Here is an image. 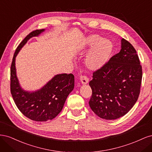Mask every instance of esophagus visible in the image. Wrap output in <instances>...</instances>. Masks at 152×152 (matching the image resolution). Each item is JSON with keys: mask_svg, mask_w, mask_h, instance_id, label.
Masks as SVG:
<instances>
[{"mask_svg": "<svg viewBox=\"0 0 152 152\" xmlns=\"http://www.w3.org/2000/svg\"><path fill=\"white\" fill-rule=\"evenodd\" d=\"M80 80L82 84H87L89 82V79L86 76H80Z\"/></svg>", "mask_w": 152, "mask_h": 152, "instance_id": "1", "label": "esophagus"}]
</instances>
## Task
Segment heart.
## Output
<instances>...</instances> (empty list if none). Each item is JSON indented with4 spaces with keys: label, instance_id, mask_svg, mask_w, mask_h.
Here are the masks:
<instances>
[{
    "label": "heart",
    "instance_id": "heart-1",
    "mask_svg": "<svg viewBox=\"0 0 152 152\" xmlns=\"http://www.w3.org/2000/svg\"><path fill=\"white\" fill-rule=\"evenodd\" d=\"M82 49H90L86 58V65L91 70H98L107 63L112 53L111 41L98 35H90L82 41Z\"/></svg>",
    "mask_w": 152,
    "mask_h": 152
}]
</instances>
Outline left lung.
<instances>
[{
	"label": "left lung",
	"instance_id": "8db88e82",
	"mask_svg": "<svg viewBox=\"0 0 152 152\" xmlns=\"http://www.w3.org/2000/svg\"><path fill=\"white\" fill-rule=\"evenodd\" d=\"M141 80L142 67L136 50L122 39L120 52L93 73L89 82L91 110L106 120L125 115L139 97Z\"/></svg>",
	"mask_w": 152,
	"mask_h": 152
}]
</instances>
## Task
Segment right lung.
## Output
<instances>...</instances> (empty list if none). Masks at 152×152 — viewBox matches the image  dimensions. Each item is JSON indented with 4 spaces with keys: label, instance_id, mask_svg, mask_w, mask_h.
Segmentation results:
<instances>
[{
    "label": "right lung",
    "instance_id": "obj_1",
    "mask_svg": "<svg viewBox=\"0 0 152 152\" xmlns=\"http://www.w3.org/2000/svg\"><path fill=\"white\" fill-rule=\"evenodd\" d=\"M44 31V29L36 30L26 37L18 46L11 66V93L14 102L25 116L37 122H45L56 117L74 88V76L72 73L55 75L42 88L35 91H25L20 86L16 75V57L27 41Z\"/></svg>",
    "mask_w": 152,
    "mask_h": 152
}]
</instances>
